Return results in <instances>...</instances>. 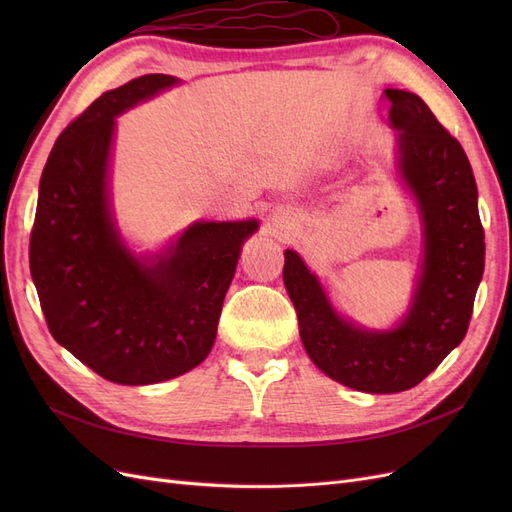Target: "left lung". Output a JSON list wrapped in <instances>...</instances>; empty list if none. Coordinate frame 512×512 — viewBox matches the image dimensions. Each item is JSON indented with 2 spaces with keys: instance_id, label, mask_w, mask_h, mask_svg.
Here are the masks:
<instances>
[{
  "instance_id": "obj_1",
  "label": "left lung",
  "mask_w": 512,
  "mask_h": 512,
  "mask_svg": "<svg viewBox=\"0 0 512 512\" xmlns=\"http://www.w3.org/2000/svg\"><path fill=\"white\" fill-rule=\"evenodd\" d=\"M397 132V173L421 218V273L406 316L393 329H365L333 307L303 258L284 252V284L314 365L363 393H399L425 380L461 344L485 271V232L466 151L404 89H386Z\"/></svg>"
}]
</instances>
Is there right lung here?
<instances>
[{"mask_svg": "<svg viewBox=\"0 0 512 512\" xmlns=\"http://www.w3.org/2000/svg\"><path fill=\"white\" fill-rule=\"evenodd\" d=\"M179 85L145 74L106 91L59 134L40 177L29 269L59 346L128 386L177 378L207 359L241 247L258 220L185 228L134 254L111 209L115 117Z\"/></svg>", "mask_w": 512, "mask_h": 512, "instance_id": "right-lung-1", "label": "right lung"}]
</instances>
